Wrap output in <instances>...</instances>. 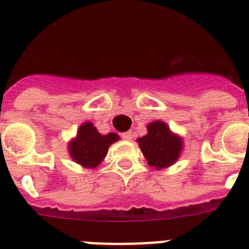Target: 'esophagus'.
<instances>
[{
    "label": "esophagus",
    "instance_id": "34e87169",
    "mask_svg": "<svg viewBox=\"0 0 249 249\" xmlns=\"http://www.w3.org/2000/svg\"><path fill=\"white\" fill-rule=\"evenodd\" d=\"M122 138L124 140H131L133 139V133L131 131H125V133L122 134Z\"/></svg>",
    "mask_w": 249,
    "mask_h": 249
}]
</instances>
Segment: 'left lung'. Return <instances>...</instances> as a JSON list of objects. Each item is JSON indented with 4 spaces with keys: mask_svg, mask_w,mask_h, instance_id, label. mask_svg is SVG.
Here are the masks:
<instances>
[{
    "mask_svg": "<svg viewBox=\"0 0 249 249\" xmlns=\"http://www.w3.org/2000/svg\"><path fill=\"white\" fill-rule=\"evenodd\" d=\"M138 142L149 165L157 169L172 165L181 151V139L170 133L169 126L163 122L149 124L148 134Z\"/></svg>",
    "mask_w": 249,
    "mask_h": 249,
    "instance_id": "1",
    "label": "left lung"
}]
</instances>
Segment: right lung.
<instances>
[{"mask_svg":"<svg viewBox=\"0 0 249 249\" xmlns=\"http://www.w3.org/2000/svg\"><path fill=\"white\" fill-rule=\"evenodd\" d=\"M119 139L116 134L101 135L91 123L80 126L77 137L70 142L69 151L76 163L85 168H95L107 157V149Z\"/></svg>","mask_w":249,"mask_h":249,"instance_id":"1","label":"right lung"}]
</instances>
